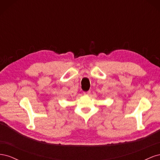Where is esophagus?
<instances>
[{
	"instance_id": "obj_1",
	"label": "esophagus",
	"mask_w": 160,
	"mask_h": 160,
	"mask_svg": "<svg viewBox=\"0 0 160 160\" xmlns=\"http://www.w3.org/2000/svg\"><path fill=\"white\" fill-rule=\"evenodd\" d=\"M90 93H91V91L90 90H89L88 91H83V94L85 95H88L90 94Z\"/></svg>"
}]
</instances>
